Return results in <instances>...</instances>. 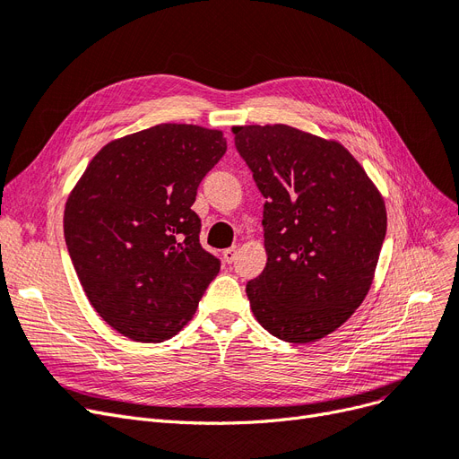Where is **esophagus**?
I'll list each match as a JSON object with an SVG mask.
<instances>
[{"label":"esophagus","mask_w":459,"mask_h":459,"mask_svg":"<svg viewBox=\"0 0 459 459\" xmlns=\"http://www.w3.org/2000/svg\"><path fill=\"white\" fill-rule=\"evenodd\" d=\"M236 255H238V247H236V246H232V247H229V249L223 251V259H225V263H229V264L236 261Z\"/></svg>","instance_id":"34e87169"}]
</instances>
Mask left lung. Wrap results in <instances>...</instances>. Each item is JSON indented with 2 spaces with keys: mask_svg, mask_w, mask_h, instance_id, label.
<instances>
[{
  "mask_svg": "<svg viewBox=\"0 0 459 459\" xmlns=\"http://www.w3.org/2000/svg\"><path fill=\"white\" fill-rule=\"evenodd\" d=\"M263 210L266 266L253 316L280 341L316 342L359 308L385 238V206L350 151L287 125L234 126Z\"/></svg>",
  "mask_w": 459,
  "mask_h": 459,
  "instance_id": "left-lung-1",
  "label": "left lung"
}]
</instances>
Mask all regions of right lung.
I'll return each mask as SVG.
<instances>
[{"instance_id":"right-lung-1","label":"right lung","mask_w":459,"mask_h":459,"mask_svg":"<svg viewBox=\"0 0 459 459\" xmlns=\"http://www.w3.org/2000/svg\"><path fill=\"white\" fill-rule=\"evenodd\" d=\"M227 151L221 130L157 125L101 147L65 202L64 236L100 317L164 342L196 312L221 261L200 246L196 189Z\"/></svg>"}]
</instances>
